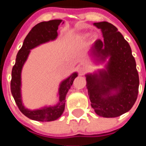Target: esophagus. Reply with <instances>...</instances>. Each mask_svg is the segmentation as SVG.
<instances>
[{"label": "esophagus", "mask_w": 146, "mask_h": 146, "mask_svg": "<svg viewBox=\"0 0 146 146\" xmlns=\"http://www.w3.org/2000/svg\"><path fill=\"white\" fill-rule=\"evenodd\" d=\"M78 71H79V73H80V75H83V74H85V73H86V68L83 66H80V67L78 68Z\"/></svg>", "instance_id": "1"}]
</instances>
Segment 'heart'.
Here are the masks:
<instances>
[{
  "label": "heart",
  "mask_w": 146,
  "mask_h": 146,
  "mask_svg": "<svg viewBox=\"0 0 146 146\" xmlns=\"http://www.w3.org/2000/svg\"><path fill=\"white\" fill-rule=\"evenodd\" d=\"M86 36H87V35H83V37H84V38H86Z\"/></svg>",
  "instance_id": "obj_1"
}]
</instances>
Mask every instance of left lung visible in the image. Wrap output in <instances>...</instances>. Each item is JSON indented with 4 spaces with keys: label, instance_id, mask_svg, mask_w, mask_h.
I'll use <instances>...</instances> for the list:
<instances>
[{
    "label": "left lung",
    "instance_id": "obj_1",
    "mask_svg": "<svg viewBox=\"0 0 146 146\" xmlns=\"http://www.w3.org/2000/svg\"><path fill=\"white\" fill-rule=\"evenodd\" d=\"M101 29L103 40L97 39L92 54L104 60L110 56L107 71L99 76L86 75V88L92 108L103 117H116L129 111L139 92V79L135 58L129 43L117 27L108 22L95 23ZM116 94L111 95L110 91Z\"/></svg>",
    "mask_w": 146,
    "mask_h": 146
}]
</instances>
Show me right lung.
Listing matches in <instances>:
<instances>
[{
  "mask_svg": "<svg viewBox=\"0 0 146 146\" xmlns=\"http://www.w3.org/2000/svg\"><path fill=\"white\" fill-rule=\"evenodd\" d=\"M60 19H54L48 22H42L35 25L29 33L23 42V44L17 53L16 63L12 69V78L10 81V89L15 102L19 111L24 115L32 120L37 121H52L57 120L63 113L65 108V99L69 89H70L73 80L77 76V73H73L69 78L62 82L59 89L60 102L54 107L29 111L25 108L22 104L20 96L21 70L24 63L27 59L30 49L40 44L54 40L57 36L58 26L61 23Z\"/></svg>",
  "mask_w": 146,
  "mask_h": 146,
  "instance_id": "right-lung-1",
  "label": "right lung"
}]
</instances>
